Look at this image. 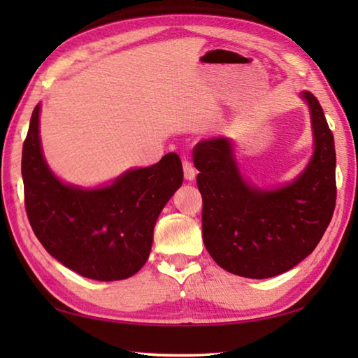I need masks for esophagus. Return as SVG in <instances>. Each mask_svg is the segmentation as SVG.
Wrapping results in <instances>:
<instances>
[{
  "label": "esophagus",
  "instance_id": "1",
  "mask_svg": "<svg viewBox=\"0 0 358 358\" xmlns=\"http://www.w3.org/2000/svg\"><path fill=\"white\" fill-rule=\"evenodd\" d=\"M183 171H185V178L186 180L192 181L194 178H196V169H194L191 161L183 159Z\"/></svg>",
  "mask_w": 358,
  "mask_h": 358
}]
</instances>
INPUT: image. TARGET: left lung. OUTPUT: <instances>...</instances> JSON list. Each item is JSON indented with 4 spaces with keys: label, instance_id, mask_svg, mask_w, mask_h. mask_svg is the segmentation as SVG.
<instances>
[{
    "label": "left lung",
    "instance_id": "left-lung-1",
    "mask_svg": "<svg viewBox=\"0 0 358 358\" xmlns=\"http://www.w3.org/2000/svg\"><path fill=\"white\" fill-rule=\"evenodd\" d=\"M311 115L314 153L290 183L260 189L240 172L227 137L194 148L202 194V237L210 256L230 273L265 280L310 256L331 221L336 202V153L319 101L303 92Z\"/></svg>",
    "mask_w": 358,
    "mask_h": 358
}]
</instances>
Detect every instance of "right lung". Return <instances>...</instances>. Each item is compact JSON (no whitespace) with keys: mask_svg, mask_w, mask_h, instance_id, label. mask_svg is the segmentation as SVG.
Here are the masks:
<instances>
[{"mask_svg":"<svg viewBox=\"0 0 358 358\" xmlns=\"http://www.w3.org/2000/svg\"><path fill=\"white\" fill-rule=\"evenodd\" d=\"M41 104L23 143L22 177L29 224L52 257L96 281L136 275L148 260L157 216L183 183L177 153L85 189L63 183L47 166L39 137Z\"/></svg>","mask_w":358,"mask_h":358,"instance_id":"right-lung-1","label":"right lung"}]
</instances>
